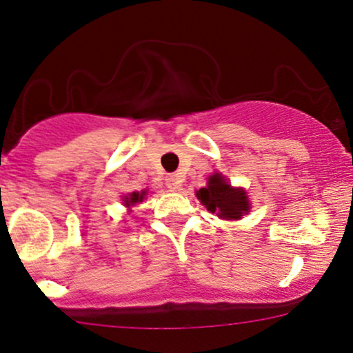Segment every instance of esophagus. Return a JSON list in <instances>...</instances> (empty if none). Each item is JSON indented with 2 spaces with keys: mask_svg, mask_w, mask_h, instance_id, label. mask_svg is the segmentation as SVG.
I'll use <instances>...</instances> for the list:
<instances>
[{
  "mask_svg": "<svg viewBox=\"0 0 353 353\" xmlns=\"http://www.w3.org/2000/svg\"><path fill=\"white\" fill-rule=\"evenodd\" d=\"M165 185L171 190H179L182 185V177L179 174H169L168 179H165Z\"/></svg>",
  "mask_w": 353,
  "mask_h": 353,
  "instance_id": "34e87169",
  "label": "esophagus"
}]
</instances>
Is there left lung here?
I'll return each instance as SVG.
<instances>
[{"label": "left lung", "mask_w": 353, "mask_h": 353, "mask_svg": "<svg viewBox=\"0 0 353 353\" xmlns=\"http://www.w3.org/2000/svg\"><path fill=\"white\" fill-rule=\"evenodd\" d=\"M197 199H201L207 210L217 214L220 219L236 220L248 212V197L245 190L233 189L222 174L210 176L207 188L199 189Z\"/></svg>", "instance_id": "8db88e82"}]
</instances>
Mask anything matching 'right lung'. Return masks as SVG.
<instances>
[{
  "instance_id": "right-lung-1",
  "label": "right lung",
  "mask_w": 353,
  "mask_h": 353,
  "mask_svg": "<svg viewBox=\"0 0 353 353\" xmlns=\"http://www.w3.org/2000/svg\"><path fill=\"white\" fill-rule=\"evenodd\" d=\"M143 197H144V192H133L130 195V197H126V201H125V203H126V207H131V205H134V203H138V202H141L143 201Z\"/></svg>"
}]
</instances>
